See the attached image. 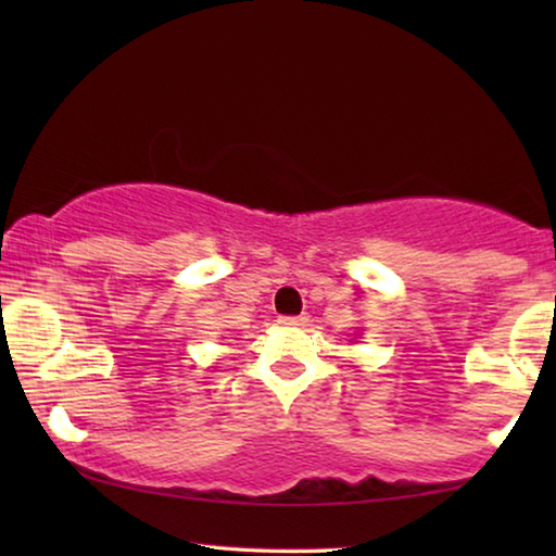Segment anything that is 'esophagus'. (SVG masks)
<instances>
[{"label": "esophagus", "mask_w": 556, "mask_h": 556, "mask_svg": "<svg viewBox=\"0 0 556 556\" xmlns=\"http://www.w3.org/2000/svg\"><path fill=\"white\" fill-rule=\"evenodd\" d=\"M279 324L281 326H306L308 316H281Z\"/></svg>", "instance_id": "34e87169"}]
</instances>
